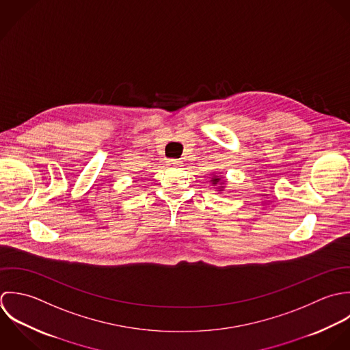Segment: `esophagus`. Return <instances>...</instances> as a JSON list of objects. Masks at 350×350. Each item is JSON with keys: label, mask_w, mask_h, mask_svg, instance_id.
<instances>
[{"label": "esophagus", "mask_w": 350, "mask_h": 350, "mask_svg": "<svg viewBox=\"0 0 350 350\" xmlns=\"http://www.w3.org/2000/svg\"><path fill=\"white\" fill-rule=\"evenodd\" d=\"M167 163L172 166H178L181 163V161L180 159H167Z\"/></svg>", "instance_id": "1"}]
</instances>
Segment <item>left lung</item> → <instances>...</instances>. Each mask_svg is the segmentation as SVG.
<instances>
[{
    "label": "left lung",
    "mask_w": 350,
    "mask_h": 350,
    "mask_svg": "<svg viewBox=\"0 0 350 350\" xmlns=\"http://www.w3.org/2000/svg\"><path fill=\"white\" fill-rule=\"evenodd\" d=\"M211 181H212V184H217V183H219V181H220V177H215V176H213V177H212V180H211Z\"/></svg>",
    "instance_id": "left-lung-1"
}]
</instances>
